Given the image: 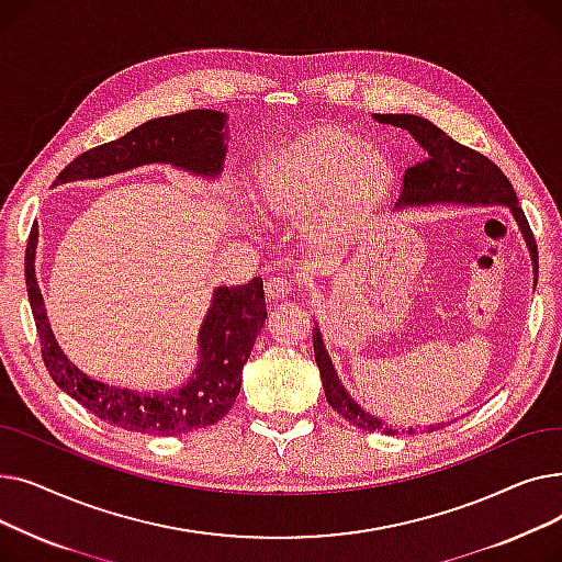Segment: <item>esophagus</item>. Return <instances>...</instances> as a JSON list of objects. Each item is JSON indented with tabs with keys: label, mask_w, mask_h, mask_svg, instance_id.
<instances>
[{
	"label": "esophagus",
	"mask_w": 562,
	"mask_h": 562,
	"mask_svg": "<svg viewBox=\"0 0 562 562\" xmlns=\"http://www.w3.org/2000/svg\"><path fill=\"white\" fill-rule=\"evenodd\" d=\"M301 289V280L291 276H271L266 280V293L269 296H289V293Z\"/></svg>",
	"instance_id": "esophagus-1"
}]
</instances>
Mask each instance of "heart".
Returning a JSON list of instances; mask_svg holds the SVG:
<instances>
[{
	"instance_id": "heart-1",
	"label": "heart",
	"mask_w": 562,
	"mask_h": 562,
	"mask_svg": "<svg viewBox=\"0 0 562 562\" xmlns=\"http://www.w3.org/2000/svg\"><path fill=\"white\" fill-rule=\"evenodd\" d=\"M390 164L380 147L341 130H316L266 153L252 175V193L266 212L316 214L341 229L380 195Z\"/></svg>"
}]
</instances>
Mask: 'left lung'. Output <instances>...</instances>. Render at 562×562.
Masks as SVG:
<instances>
[{
  "label": "left lung",
  "mask_w": 562,
  "mask_h": 562,
  "mask_svg": "<svg viewBox=\"0 0 562 562\" xmlns=\"http://www.w3.org/2000/svg\"><path fill=\"white\" fill-rule=\"evenodd\" d=\"M373 117L382 125H394L407 130L417 143L426 150V159L409 166L403 175V189L396 206L405 204H435V202H456V204H506L513 212L526 246L533 259V271L538 282V246L536 236L530 232V225L524 216V210L517 202V193L508 177L501 168L490 161L485 155L471 150V147L453 140L447 132H441L437 125L422 115L409 113H373ZM314 358L321 371L323 390H326L328 403L339 412L344 419L352 426L364 430H382L394 435L392 426L369 415L362 405H358L348 396L344 385L337 378V371L330 362L326 346H323L318 328H314ZM432 428V426H430ZM412 432V428L407 430Z\"/></svg>",
  "instance_id": "8db88e82"
}]
</instances>
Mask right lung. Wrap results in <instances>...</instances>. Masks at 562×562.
<instances>
[{
	"label": "right lung",
	"instance_id": "1",
	"mask_svg": "<svg viewBox=\"0 0 562 562\" xmlns=\"http://www.w3.org/2000/svg\"><path fill=\"white\" fill-rule=\"evenodd\" d=\"M225 134V113L212 109L155 117L121 138L81 153L58 172L54 187L95 180L145 164H170L200 177H216L227 153ZM36 246L38 225H32L24 252V280L41 337L43 362L58 387L102 422L134 432L182 435L212 426L227 415L241 390V369L266 321L261 278L239 286H218L200 326V362L191 380L170 392L145 394L106 385L79 371L64 356L52 335L38 289L34 269Z\"/></svg>",
	"mask_w": 562,
	"mask_h": 562
}]
</instances>
